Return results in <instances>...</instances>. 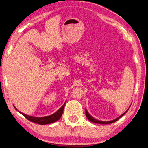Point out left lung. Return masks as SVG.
<instances>
[{
    "instance_id": "8db88e82",
    "label": "left lung",
    "mask_w": 148,
    "mask_h": 148,
    "mask_svg": "<svg viewBox=\"0 0 148 148\" xmlns=\"http://www.w3.org/2000/svg\"><path fill=\"white\" fill-rule=\"evenodd\" d=\"M127 111H128V110H127L126 112L124 113V114H123L122 115H121V116H119V118H117V119H116L115 120H113V121H98V120L95 119L94 118L92 117V116H91V115H90L89 114H88V112H87V110H86V109H85V114H86V118H87V119H88V120H89V121H91V122H92V123H98V124H110V123H114V122H116V121H117L118 120H119V119H120V118H121L123 115H124L125 114H126V112H127Z\"/></svg>"
}]
</instances>
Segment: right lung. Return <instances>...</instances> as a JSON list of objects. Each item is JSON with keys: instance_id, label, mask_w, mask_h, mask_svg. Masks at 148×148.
I'll list each match as a JSON object with an SVG mask.
<instances>
[{"instance_id": "right-lung-1", "label": "right lung", "mask_w": 148, "mask_h": 148, "mask_svg": "<svg viewBox=\"0 0 148 148\" xmlns=\"http://www.w3.org/2000/svg\"><path fill=\"white\" fill-rule=\"evenodd\" d=\"M65 104L66 102L58 111H57V112L55 113V114H52V115L48 116H45V117H33V116L26 115V114H23V113H21V112H19V113H21L23 116H25L26 119L28 120V121H31V122L37 123V124H39V125L50 124V123L56 122L57 121H58V120L60 119L61 116L62 115V114H63V111H64V106H65ZM14 108L17 110V109L15 107Z\"/></svg>"}]
</instances>
